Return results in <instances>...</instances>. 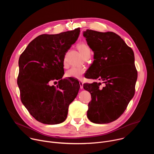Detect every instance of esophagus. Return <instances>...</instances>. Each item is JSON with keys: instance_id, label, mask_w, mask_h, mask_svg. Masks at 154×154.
<instances>
[{"instance_id": "esophagus-1", "label": "esophagus", "mask_w": 154, "mask_h": 154, "mask_svg": "<svg viewBox=\"0 0 154 154\" xmlns=\"http://www.w3.org/2000/svg\"><path fill=\"white\" fill-rule=\"evenodd\" d=\"M79 84H80V89H83V83L82 81H79Z\"/></svg>"}]
</instances>
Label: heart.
Segmentation results:
<instances>
[{
    "instance_id": "b5f03b06",
    "label": "heart",
    "mask_w": 154,
    "mask_h": 154,
    "mask_svg": "<svg viewBox=\"0 0 154 154\" xmlns=\"http://www.w3.org/2000/svg\"><path fill=\"white\" fill-rule=\"evenodd\" d=\"M77 48L79 52H80V54L82 55V56L84 58L87 55L91 54V51L90 48L85 43L79 44L77 46ZM65 60H66L64 59V62H65ZM85 72V70L83 68L73 67L66 72V75L68 77H72L77 79H81Z\"/></svg>"
}]
</instances>
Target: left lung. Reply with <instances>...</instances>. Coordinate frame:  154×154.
<instances>
[{
  "label": "left lung",
  "mask_w": 154,
  "mask_h": 154,
  "mask_svg": "<svg viewBox=\"0 0 154 154\" xmlns=\"http://www.w3.org/2000/svg\"><path fill=\"white\" fill-rule=\"evenodd\" d=\"M94 52V61L86 78L102 82L84 83L91 93L87 117L96 124H107L119 118L135 94L137 80L133 50L112 32H83Z\"/></svg>",
  "instance_id": "left-lung-1"
}]
</instances>
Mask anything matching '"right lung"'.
I'll list each match as a JSON object with an SVG mask.
<instances>
[{
  "label": "right lung",
  "instance_id": "add662e5",
  "mask_svg": "<svg viewBox=\"0 0 154 154\" xmlns=\"http://www.w3.org/2000/svg\"><path fill=\"white\" fill-rule=\"evenodd\" d=\"M80 28L32 40L19 59L17 85L22 103L38 121L58 124L67 118L69 104L80 89L77 80L62 79L66 53L77 41ZM59 80L57 87L52 80Z\"/></svg>",
  "mask_w": 154,
  "mask_h": 154
}]
</instances>
